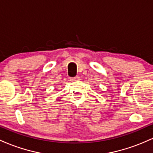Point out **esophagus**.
<instances>
[{
	"instance_id": "1",
	"label": "esophagus",
	"mask_w": 153,
	"mask_h": 153,
	"mask_svg": "<svg viewBox=\"0 0 153 153\" xmlns=\"http://www.w3.org/2000/svg\"><path fill=\"white\" fill-rule=\"evenodd\" d=\"M80 79V77L79 76H76L75 77H71V78H70V80H71V82H75V81H78V80Z\"/></svg>"
}]
</instances>
